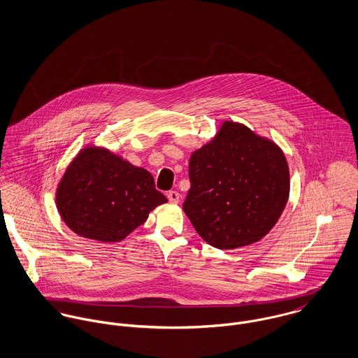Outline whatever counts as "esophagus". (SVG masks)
<instances>
[{"label": "esophagus", "mask_w": 358, "mask_h": 358, "mask_svg": "<svg viewBox=\"0 0 358 358\" xmlns=\"http://www.w3.org/2000/svg\"><path fill=\"white\" fill-rule=\"evenodd\" d=\"M166 197H168L169 203H173V204H178V203L180 201V194H179L178 192H175V190L169 192V193L166 194Z\"/></svg>", "instance_id": "34e87169"}]
</instances>
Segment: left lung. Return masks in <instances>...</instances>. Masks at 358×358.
I'll list each match as a JSON object with an SVG mask.
<instances>
[{
    "label": "left lung",
    "mask_w": 358,
    "mask_h": 358,
    "mask_svg": "<svg viewBox=\"0 0 358 358\" xmlns=\"http://www.w3.org/2000/svg\"><path fill=\"white\" fill-rule=\"evenodd\" d=\"M183 210L209 245L236 250L262 240L289 196L282 150L248 127L224 121L216 136L192 154Z\"/></svg>",
    "instance_id": "8db88e82"
}]
</instances>
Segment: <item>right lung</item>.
<instances>
[{
	"mask_svg": "<svg viewBox=\"0 0 358 358\" xmlns=\"http://www.w3.org/2000/svg\"><path fill=\"white\" fill-rule=\"evenodd\" d=\"M166 201L149 171L96 146L76 155L56 189V206L69 229L101 243L124 240Z\"/></svg>",
	"mask_w": 358,
	"mask_h": 358,
	"instance_id": "right-lung-1",
	"label": "right lung"
}]
</instances>
